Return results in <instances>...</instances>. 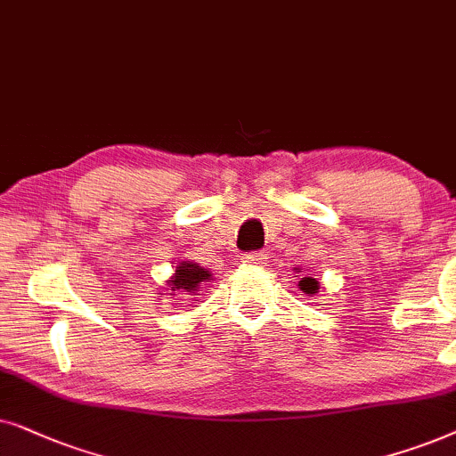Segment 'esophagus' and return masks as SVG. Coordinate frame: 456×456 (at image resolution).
Masks as SVG:
<instances>
[{"label": "esophagus", "instance_id": "34e87169", "mask_svg": "<svg viewBox=\"0 0 456 456\" xmlns=\"http://www.w3.org/2000/svg\"><path fill=\"white\" fill-rule=\"evenodd\" d=\"M265 254L263 252H248L241 256V263L246 265H263L265 263Z\"/></svg>", "mask_w": 456, "mask_h": 456}]
</instances>
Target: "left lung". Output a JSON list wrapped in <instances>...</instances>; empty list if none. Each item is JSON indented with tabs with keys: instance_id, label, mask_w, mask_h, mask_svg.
<instances>
[{
	"instance_id": "left-lung-1",
	"label": "left lung",
	"mask_w": 456,
	"mask_h": 456,
	"mask_svg": "<svg viewBox=\"0 0 456 456\" xmlns=\"http://www.w3.org/2000/svg\"><path fill=\"white\" fill-rule=\"evenodd\" d=\"M314 279L313 277H302V281H300V285H302V289H306V294H314Z\"/></svg>"
}]
</instances>
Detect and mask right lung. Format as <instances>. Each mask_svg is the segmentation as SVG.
Listing matches in <instances>:
<instances>
[{"label":"right lung","mask_w":456,"mask_h":456,"mask_svg":"<svg viewBox=\"0 0 456 456\" xmlns=\"http://www.w3.org/2000/svg\"><path fill=\"white\" fill-rule=\"evenodd\" d=\"M206 279H210V273L202 269V266H198L196 263H190V260H183V263H179L177 271H175V275L171 277V291H198L200 283L206 281Z\"/></svg>","instance_id":"obj_1"}]
</instances>
